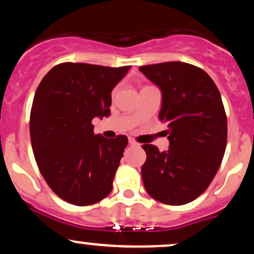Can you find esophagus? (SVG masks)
<instances>
[{"label":"esophagus","instance_id":"obj_1","mask_svg":"<svg viewBox=\"0 0 254 254\" xmlns=\"http://www.w3.org/2000/svg\"><path fill=\"white\" fill-rule=\"evenodd\" d=\"M129 144L130 145H137V142L133 138H129Z\"/></svg>","mask_w":254,"mask_h":254}]
</instances>
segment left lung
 <instances>
[{"instance_id":"8db88e82","label":"left lung","mask_w":254,"mask_h":254,"mask_svg":"<svg viewBox=\"0 0 254 254\" xmlns=\"http://www.w3.org/2000/svg\"><path fill=\"white\" fill-rule=\"evenodd\" d=\"M161 89L160 122L167 125L170 149L143 144L144 188L154 199L183 205L208 189L227 145V116L216 84L203 69L184 62L139 66Z\"/></svg>"}]
</instances>
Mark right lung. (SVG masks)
Listing matches in <instances>:
<instances>
[{
  "mask_svg": "<svg viewBox=\"0 0 254 254\" xmlns=\"http://www.w3.org/2000/svg\"><path fill=\"white\" fill-rule=\"evenodd\" d=\"M130 68L65 62L38 86L30 117L34 159L51 190L65 202L90 205L112 191L127 137L94 135L92 121L111 115V92Z\"/></svg>",
  "mask_w": 254,
  "mask_h": 254,
  "instance_id": "1",
  "label": "right lung"
}]
</instances>
